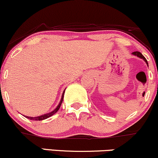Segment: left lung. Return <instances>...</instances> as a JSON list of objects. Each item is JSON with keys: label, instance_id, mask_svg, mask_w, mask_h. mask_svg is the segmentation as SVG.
<instances>
[{"label": "left lung", "instance_id": "1", "mask_svg": "<svg viewBox=\"0 0 158 158\" xmlns=\"http://www.w3.org/2000/svg\"><path fill=\"white\" fill-rule=\"evenodd\" d=\"M131 54H132L133 55H135V56H137V57H140V58L143 59V60L144 61H145V62H146V64H147V66H149V64H148V62H147V60H146V59L145 58V57H144L143 55L141 53H140V52H132V53H131Z\"/></svg>", "mask_w": 158, "mask_h": 158}]
</instances>
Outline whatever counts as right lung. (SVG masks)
I'll return each instance as SVG.
<instances>
[{
    "label": "right lung",
    "instance_id": "right-lung-1",
    "mask_svg": "<svg viewBox=\"0 0 158 158\" xmlns=\"http://www.w3.org/2000/svg\"><path fill=\"white\" fill-rule=\"evenodd\" d=\"M64 93H65V89L64 92H63V94H62V97H61V99L60 101V103H59V104L57 106V107L54 109L53 111H52L51 112H49V113H46V114H42V115H40V116H37V117H29V116H25L26 118H28V119L29 120H45V119H47V118H49V117L52 116L53 114H55V113H56L57 111L59 110V109H60V105L61 103H62L63 102V100H64Z\"/></svg>",
    "mask_w": 158,
    "mask_h": 158
}]
</instances>
